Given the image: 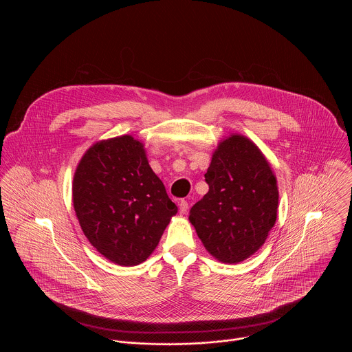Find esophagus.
Here are the masks:
<instances>
[{
	"label": "esophagus",
	"instance_id": "obj_1",
	"mask_svg": "<svg viewBox=\"0 0 352 352\" xmlns=\"http://www.w3.org/2000/svg\"><path fill=\"white\" fill-rule=\"evenodd\" d=\"M179 208H180V212H182V214H186V212L188 211V201H180V203H179Z\"/></svg>",
	"mask_w": 352,
	"mask_h": 352
}]
</instances>
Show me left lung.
Returning <instances> with one entry per match:
<instances>
[{
    "label": "left lung",
    "instance_id": "left-lung-1",
    "mask_svg": "<svg viewBox=\"0 0 352 352\" xmlns=\"http://www.w3.org/2000/svg\"><path fill=\"white\" fill-rule=\"evenodd\" d=\"M208 192L190 211L204 248L223 263H240L261 248L278 211L276 179L263 153L243 135L214 151L204 175Z\"/></svg>",
    "mask_w": 352,
    "mask_h": 352
}]
</instances>
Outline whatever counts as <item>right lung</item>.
Wrapping results in <instances>:
<instances>
[{
    "label": "right lung",
    "mask_w": 352,
    "mask_h": 352,
    "mask_svg": "<svg viewBox=\"0 0 352 352\" xmlns=\"http://www.w3.org/2000/svg\"><path fill=\"white\" fill-rule=\"evenodd\" d=\"M73 204L89 243L119 265L145 261L177 212L144 145L130 135L98 142L84 154Z\"/></svg>",
    "instance_id": "add662e5"
}]
</instances>
